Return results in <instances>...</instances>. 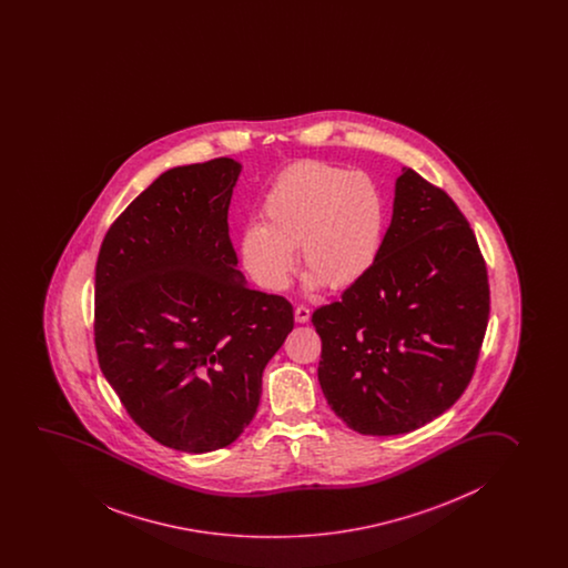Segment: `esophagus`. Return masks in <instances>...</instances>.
<instances>
[{
	"instance_id": "34e87169",
	"label": "esophagus",
	"mask_w": 568,
	"mask_h": 568,
	"mask_svg": "<svg viewBox=\"0 0 568 568\" xmlns=\"http://www.w3.org/2000/svg\"><path fill=\"white\" fill-rule=\"evenodd\" d=\"M308 318H311V308L305 305L296 306L295 321L298 322V324H305V322H308Z\"/></svg>"
}]
</instances>
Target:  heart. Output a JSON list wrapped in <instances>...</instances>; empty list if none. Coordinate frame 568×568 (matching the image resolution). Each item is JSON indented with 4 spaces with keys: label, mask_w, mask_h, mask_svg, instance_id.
I'll use <instances>...</instances> for the list:
<instances>
[{
    "label": "heart",
    "mask_w": 568,
    "mask_h": 568,
    "mask_svg": "<svg viewBox=\"0 0 568 568\" xmlns=\"http://www.w3.org/2000/svg\"><path fill=\"white\" fill-rule=\"evenodd\" d=\"M263 222L247 224L240 255L247 275L272 293L287 288L296 252L311 287L347 288L377 262L387 229V199L369 173L305 162L280 175L265 195Z\"/></svg>",
    "instance_id": "1"
}]
</instances>
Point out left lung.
Masks as SVG:
<instances>
[{"mask_svg": "<svg viewBox=\"0 0 568 568\" xmlns=\"http://www.w3.org/2000/svg\"><path fill=\"white\" fill-rule=\"evenodd\" d=\"M488 314V273L469 221L404 168L377 262L313 314L329 408L363 436L422 428L469 387Z\"/></svg>", "mask_w": 568, "mask_h": 568, "instance_id": "left-lung-1", "label": "left lung"}]
</instances>
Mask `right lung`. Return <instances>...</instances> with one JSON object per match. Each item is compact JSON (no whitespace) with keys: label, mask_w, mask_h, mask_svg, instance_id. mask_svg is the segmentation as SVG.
Masks as SVG:
<instances>
[{"label":"right lung","mask_w":568,"mask_h":568,"mask_svg":"<svg viewBox=\"0 0 568 568\" xmlns=\"http://www.w3.org/2000/svg\"><path fill=\"white\" fill-rule=\"evenodd\" d=\"M239 162L162 173L119 214L95 265L99 367L158 444L206 453L254 419L262 375L295 326L246 285L229 234Z\"/></svg>","instance_id":"add662e5"}]
</instances>
